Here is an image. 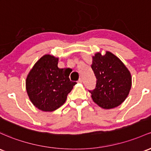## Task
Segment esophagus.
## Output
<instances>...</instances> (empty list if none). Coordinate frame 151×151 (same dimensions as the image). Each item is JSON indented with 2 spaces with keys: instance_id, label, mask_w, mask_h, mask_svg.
<instances>
[{
  "instance_id": "1",
  "label": "esophagus",
  "mask_w": 151,
  "mask_h": 151,
  "mask_svg": "<svg viewBox=\"0 0 151 151\" xmlns=\"http://www.w3.org/2000/svg\"><path fill=\"white\" fill-rule=\"evenodd\" d=\"M77 82H78L79 83H82V78H79V80L77 81Z\"/></svg>"
}]
</instances>
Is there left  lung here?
I'll return each mask as SVG.
<instances>
[{
	"instance_id": "1",
	"label": "left lung",
	"mask_w": 151,
	"mask_h": 151,
	"mask_svg": "<svg viewBox=\"0 0 151 151\" xmlns=\"http://www.w3.org/2000/svg\"><path fill=\"white\" fill-rule=\"evenodd\" d=\"M95 75V88L89 90L96 104L104 109L117 107L125 101L131 88L130 73L120 59L107 51L97 53L91 66Z\"/></svg>"
}]
</instances>
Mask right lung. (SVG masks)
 Returning <instances> with one entry per match:
<instances>
[{"mask_svg":"<svg viewBox=\"0 0 151 151\" xmlns=\"http://www.w3.org/2000/svg\"><path fill=\"white\" fill-rule=\"evenodd\" d=\"M69 76L67 70L58 67V58L49 54L41 57L26 78V91L31 102L45 112L57 110L77 84Z\"/></svg>","mask_w":151,"mask_h":151,"instance_id":"add662e5","label":"right lung"}]
</instances>
